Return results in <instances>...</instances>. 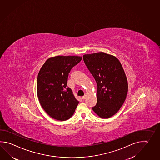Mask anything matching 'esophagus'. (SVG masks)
<instances>
[{
  "mask_svg": "<svg viewBox=\"0 0 160 160\" xmlns=\"http://www.w3.org/2000/svg\"><path fill=\"white\" fill-rule=\"evenodd\" d=\"M85 98H86V95H84V96H82V100H84V99H85Z\"/></svg>",
  "mask_w": 160,
  "mask_h": 160,
  "instance_id": "34e87169",
  "label": "esophagus"
}]
</instances>
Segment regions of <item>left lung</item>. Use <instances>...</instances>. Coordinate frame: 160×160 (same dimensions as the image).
<instances>
[{
	"label": "left lung",
	"mask_w": 160,
	"mask_h": 160,
	"mask_svg": "<svg viewBox=\"0 0 160 160\" xmlns=\"http://www.w3.org/2000/svg\"><path fill=\"white\" fill-rule=\"evenodd\" d=\"M98 85L97 103L93 111L102 118L116 114L127 95L128 81L120 61L114 56L98 52L83 56Z\"/></svg>",
	"instance_id": "obj_1"
}]
</instances>
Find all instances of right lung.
I'll use <instances>...</instances> for the list:
<instances>
[{
  "mask_svg": "<svg viewBox=\"0 0 160 160\" xmlns=\"http://www.w3.org/2000/svg\"><path fill=\"white\" fill-rule=\"evenodd\" d=\"M76 56H58L43 64L37 78V95L43 109L51 118L65 121L72 116L78 105L67 87L69 73L82 60Z\"/></svg>",
  "mask_w": 160,
  "mask_h": 160,
  "instance_id": "1",
  "label": "right lung"
}]
</instances>
